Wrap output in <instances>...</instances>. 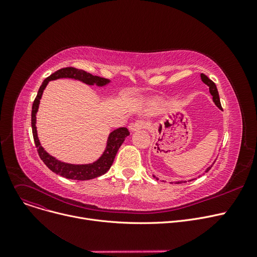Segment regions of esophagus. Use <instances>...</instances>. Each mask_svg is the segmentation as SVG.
Returning a JSON list of instances; mask_svg holds the SVG:
<instances>
[{
    "instance_id": "34e87169",
    "label": "esophagus",
    "mask_w": 257,
    "mask_h": 257,
    "mask_svg": "<svg viewBox=\"0 0 257 257\" xmlns=\"http://www.w3.org/2000/svg\"><path fill=\"white\" fill-rule=\"evenodd\" d=\"M147 128V123L145 120H137L136 123H132L129 125V129L134 132V131H139V130H142V129H145Z\"/></svg>"
}]
</instances>
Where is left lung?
Here are the masks:
<instances>
[{
	"label": "left lung",
	"instance_id": "8db88e82",
	"mask_svg": "<svg viewBox=\"0 0 257 257\" xmlns=\"http://www.w3.org/2000/svg\"><path fill=\"white\" fill-rule=\"evenodd\" d=\"M201 80L203 81V82L209 87V92L211 93V96H212V101H213V103L217 105L221 110H223L222 109V106H221V102H220V97H219V92H218V89H217V86H215V84L212 82V81L206 76V75H204V74H201ZM213 164H214V161H213ZM212 164V165H213ZM212 165L210 166V167H208L206 170H205V173H207L210 169H211V167H212ZM202 175H204V173L202 174ZM153 177L154 178H156L154 175H153ZM200 177V176H199ZM157 180H158V178H156ZM195 179H197V178H194V179H191V180H188V181H192V180H195ZM184 182H186V181H184V180H181V181H176L175 183H184ZM170 183H174V182H170Z\"/></svg>",
	"mask_w": 257,
	"mask_h": 257
}]
</instances>
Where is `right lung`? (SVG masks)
Wrapping results in <instances>:
<instances>
[{"label": "right lung", "instance_id": "obj_1", "mask_svg": "<svg viewBox=\"0 0 257 257\" xmlns=\"http://www.w3.org/2000/svg\"><path fill=\"white\" fill-rule=\"evenodd\" d=\"M60 78H70L79 80L81 82H83L87 85H97V86H105L108 83H110V80L92 76L89 73H86L85 71L75 69V67H64V69H60L56 71L48 78L44 80L43 84L40 85L37 96L33 102L32 105V113H31V125H32V133L35 146L37 148L38 155L42 159L45 165L54 173H56L60 176L67 178V179H74V180H89L97 178L99 176H102L108 170L110 169L114 157L119 149L121 144L124 143L125 139L129 136V131L125 127H120L112 132L109 133V137L107 139L106 148L103 152V154L91 164H85V165H74V164H67L63 163L56 159L54 156L50 155L44 148L40 145V142L37 137V130H36V113L38 111L39 102L42 99V96L44 93V90L48 83L52 80H56Z\"/></svg>", "mask_w": 257, "mask_h": 257}]
</instances>
